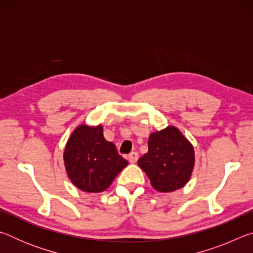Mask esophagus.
<instances>
[{"label": "esophagus", "instance_id": "esophagus-1", "mask_svg": "<svg viewBox=\"0 0 253 253\" xmlns=\"http://www.w3.org/2000/svg\"><path fill=\"white\" fill-rule=\"evenodd\" d=\"M137 160H138V153L137 152H131L129 155H128V161L130 163H135L137 162Z\"/></svg>", "mask_w": 253, "mask_h": 253}]
</instances>
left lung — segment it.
Masks as SVG:
<instances>
[{
    "instance_id": "left-lung-1",
    "label": "left lung",
    "mask_w": 253,
    "mask_h": 253,
    "mask_svg": "<svg viewBox=\"0 0 253 253\" xmlns=\"http://www.w3.org/2000/svg\"><path fill=\"white\" fill-rule=\"evenodd\" d=\"M195 163L194 148L176 127L168 126L152 132L148 152L139 158L138 166L158 192L182 188L190 179Z\"/></svg>"
}]
</instances>
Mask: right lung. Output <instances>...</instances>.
Here are the masks:
<instances>
[{
    "instance_id": "1",
    "label": "right lung",
    "mask_w": 253,
    "mask_h": 253,
    "mask_svg": "<svg viewBox=\"0 0 253 253\" xmlns=\"http://www.w3.org/2000/svg\"><path fill=\"white\" fill-rule=\"evenodd\" d=\"M63 160L70 181L89 193L108 188L128 164L116 146L105 139L101 125L77 127L68 139Z\"/></svg>"
}]
</instances>
